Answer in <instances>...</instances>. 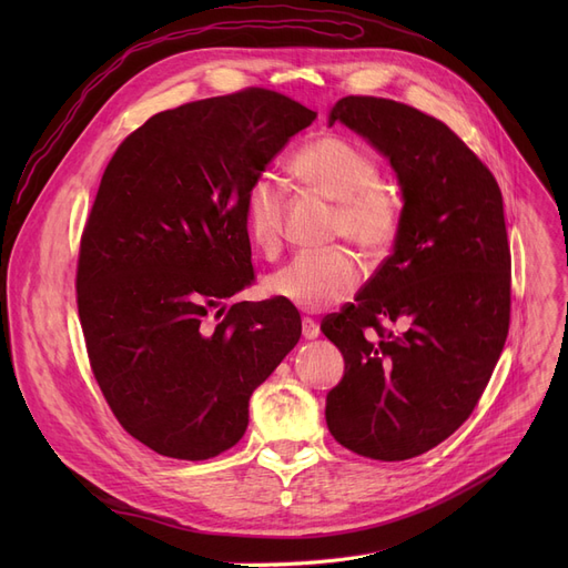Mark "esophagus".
Returning <instances> with one entry per match:
<instances>
[{"instance_id":"1","label":"esophagus","mask_w":568,"mask_h":568,"mask_svg":"<svg viewBox=\"0 0 568 568\" xmlns=\"http://www.w3.org/2000/svg\"><path fill=\"white\" fill-rule=\"evenodd\" d=\"M302 334H304L306 341L317 338L320 336V324L315 320H311V317H304L302 320Z\"/></svg>"}]
</instances>
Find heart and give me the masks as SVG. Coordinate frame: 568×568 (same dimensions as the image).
Masks as SVG:
<instances>
[{
    "mask_svg": "<svg viewBox=\"0 0 568 568\" xmlns=\"http://www.w3.org/2000/svg\"><path fill=\"white\" fill-rule=\"evenodd\" d=\"M302 182L338 202L334 230L368 255H382L396 242L403 204L379 182L377 161L341 135H320L292 156ZM285 184L272 172L257 174L244 195V221L253 244L276 255L283 244ZM364 281V268L349 248L334 246L296 253L268 276L266 290L302 311H326L347 302Z\"/></svg>",
    "mask_w": 568,
    "mask_h": 568,
    "instance_id": "heart-1",
    "label": "heart"
}]
</instances>
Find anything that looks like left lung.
<instances>
[{
    "instance_id": "left-lung-1",
    "label": "left lung",
    "mask_w": 568,
    "mask_h": 568,
    "mask_svg": "<svg viewBox=\"0 0 568 568\" xmlns=\"http://www.w3.org/2000/svg\"><path fill=\"white\" fill-rule=\"evenodd\" d=\"M336 122L392 161L403 221L354 304L322 320L345 359L326 426L354 454L407 460L469 419L509 334L501 191L449 126L412 105L345 97L329 112Z\"/></svg>"
}]
</instances>
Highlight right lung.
<instances>
[{
	"instance_id": "add662e5",
	"label": "right lung",
	"mask_w": 568,
	"mask_h": 568,
	"mask_svg": "<svg viewBox=\"0 0 568 568\" xmlns=\"http://www.w3.org/2000/svg\"><path fill=\"white\" fill-rule=\"evenodd\" d=\"M315 116L262 87L193 101L146 119L103 172L80 239L78 315L116 422L161 456L227 452L251 394L300 343L283 300L221 304L255 278L251 182Z\"/></svg>"
}]
</instances>
